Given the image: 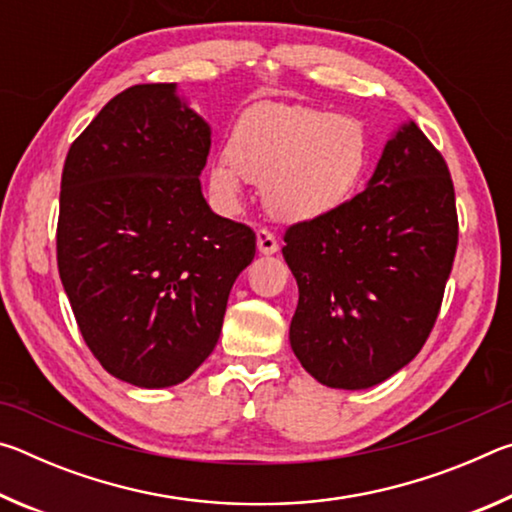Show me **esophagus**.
<instances>
[{
	"instance_id": "obj_1",
	"label": "esophagus",
	"mask_w": 512,
	"mask_h": 512,
	"mask_svg": "<svg viewBox=\"0 0 512 512\" xmlns=\"http://www.w3.org/2000/svg\"><path fill=\"white\" fill-rule=\"evenodd\" d=\"M257 250L262 255H275L280 250V244L268 230H257Z\"/></svg>"
}]
</instances>
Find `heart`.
<instances>
[{"instance_id": "heart-1", "label": "heart", "mask_w": 512, "mask_h": 512, "mask_svg": "<svg viewBox=\"0 0 512 512\" xmlns=\"http://www.w3.org/2000/svg\"><path fill=\"white\" fill-rule=\"evenodd\" d=\"M225 155L210 164V189L225 207L241 201L248 180L264 185L268 214L307 223L357 192L368 169V135L352 117L266 101L235 121Z\"/></svg>"}]
</instances>
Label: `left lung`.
I'll return each instance as SVG.
<instances>
[{
    "label": "left lung",
    "mask_w": 512,
    "mask_h": 512,
    "mask_svg": "<svg viewBox=\"0 0 512 512\" xmlns=\"http://www.w3.org/2000/svg\"><path fill=\"white\" fill-rule=\"evenodd\" d=\"M284 241L298 282L289 341L302 368L343 391L381 384L422 350L452 273L458 221L443 155L404 121L366 189L291 225Z\"/></svg>",
    "instance_id": "1"
}]
</instances>
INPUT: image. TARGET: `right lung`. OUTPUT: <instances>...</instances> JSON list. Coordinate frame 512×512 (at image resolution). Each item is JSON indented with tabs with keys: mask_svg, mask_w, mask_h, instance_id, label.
<instances>
[{
	"mask_svg": "<svg viewBox=\"0 0 512 512\" xmlns=\"http://www.w3.org/2000/svg\"><path fill=\"white\" fill-rule=\"evenodd\" d=\"M212 128L176 83L133 85L69 146L58 273L85 343L137 388L185 381L219 341L255 232L201 187Z\"/></svg>",
	"mask_w": 512,
	"mask_h": 512,
	"instance_id": "add662e5",
	"label": "right lung"
}]
</instances>
